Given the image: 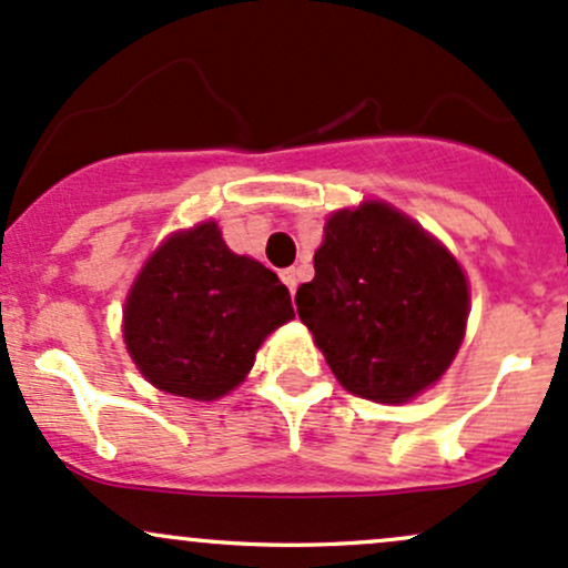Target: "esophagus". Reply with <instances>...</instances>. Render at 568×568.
Instances as JSON below:
<instances>
[{
	"label": "esophagus",
	"instance_id": "esophagus-1",
	"mask_svg": "<svg viewBox=\"0 0 568 568\" xmlns=\"http://www.w3.org/2000/svg\"><path fill=\"white\" fill-rule=\"evenodd\" d=\"M280 280H283V283L288 285V291H291V294H294V291H296V285H298V270H296V266H288V270H283V272H280Z\"/></svg>",
	"mask_w": 568,
	"mask_h": 568
}]
</instances>
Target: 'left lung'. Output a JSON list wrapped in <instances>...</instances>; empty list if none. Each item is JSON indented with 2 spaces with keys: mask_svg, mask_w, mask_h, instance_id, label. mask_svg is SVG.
I'll use <instances>...</instances> for the list:
<instances>
[{
  "mask_svg": "<svg viewBox=\"0 0 568 568\" xmlns=\"http://www.w3.org/2000/svg\"><path fill=\"white\" fill-rule=\"evenodd\" d=\"M469 288L450 253L407 215L369 202L328 217L296 313L355 396L402 404L456 358Z\"/></svg>",
  "mask_w": 568,
  "mask_h": 568,
  "instance_id": "1",
  "label": "left lung"
}]
</instances>
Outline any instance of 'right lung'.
Returning <instances> with one entry per match:
<instances>
[{
    "instance_id": "obj_1",
    "label": "right lung",
    "mask_w": 568,
    "mask_h": 568,
    "mask_svg": "<svg viewBox=\"0 0 568 568\" xmlns=\"http://www.w3.org/2000/svg\"><path fill=\"white\" fill-rule=\"evenodd\" d=\"M291 317L277 274L234 255L215 223H202L170 236L140 272L123 336L155 388L210 402L245 379L264 336Z\"/></svg>"
}]
</instances>
